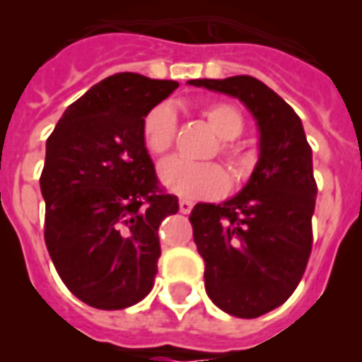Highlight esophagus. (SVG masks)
Wrapping results in <instances>:
<instances>
[{
  "label": "esophagus",
  "instance_id": "1",
  "mask_svg": "<svg viewBox=\"0 0 362 362\" xmlns=\"http://www.w3.org/2000/svg\"><path fill=\"white\" fill-rule=\"evenodd\" d=\"M178 206H180L182 214H189V212H192V209H193V203H192V201H187V199H180Z\"/></svg>",
  "mask_w": 362,
  "mask_h": 362
}]
</instances>
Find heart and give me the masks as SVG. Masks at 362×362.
Segmentation results:
<instances>
[{
  "instance_id": "b5f03b06",
  "label": "heart",
  "mask_w": 362,
  "mask_h": 362,
  "mask_svg": "<svg viewBox=\"0 0 362 362\" xmlns=\"http://www.w3.org/2000/svg\"><path fill=\"white\" fill-rule=\"evenodd\" d=\"M204 116L223 141H235L244 131V118L233 105L212 103L204 109ZM176 133V115L169 105L153 107L142 122V141L153 156H161L173 146ZM221 152L237 176L246 169L244 159L229 144H221ZM159 180L169 192L187 199L216 197L227 189L229 178L226 170L214 163H189L186 159L169 158L159 165Z\"/></svg>"
}]
</instances>
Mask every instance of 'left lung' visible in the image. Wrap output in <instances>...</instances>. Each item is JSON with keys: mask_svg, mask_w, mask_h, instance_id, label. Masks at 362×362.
I'll list each match as a JSON object with an SVG mask.
<instances>
[{"mask_svg": "<svg viewBox=\"0 0 362 362\" xmlns=\"http://www.w3.org/2000/svg\"><path fill=\"white\" fill-rule=\"evenodd\" d=\"M187 84L237 98L257 122L259 159L246 186L220 204H195L189 216L206 295L252 320L286 303L308 263L317 195L312 148L297 112L257 78Z\"/></svg>", "mask_w": 362, "mask_h": 362, "instance_id": "left-lung-1", "label": "left lung"}]
</instances>
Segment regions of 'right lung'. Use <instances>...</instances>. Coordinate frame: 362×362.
I'll list each match as a JSON object with an SVG mask.
<instances>
[{"mask_svg": "<svg viewBox=\"0 0 362 362\" xmlns=\"http://www.w3.org/2000/svg\"><path fill=\"white\" fill-rule=\"evenodd\" d=\"M176 88L116 73L69 105L48 136L45 242L67 289L93 308H127L152 291L158 229L178 199L159 189L142 122Z\"/></svg>", "mask_w": 362, "mask_h": 362, "instance_id": "1", "label": "right lung"}]
</instances>
